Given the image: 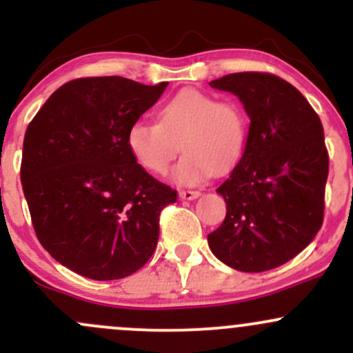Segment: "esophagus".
<instances>
[{"label":"esophagus","instance_id":"obj_1","mask_svg":"<svg viewBox=\"0 0 353 353\" xmlns=\"http://www.w3.org/2000/svg\"><path fill=\"white\" fill-rule=\"evenodd\" d=\"M199 191H194V190H181L179 191V198L181 199H194L199 196Z\"/></svg>","mask_w":353,"mask_h":353}]
</instances>
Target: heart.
I'll list each match as a JSON object with an SVG mask.
<instances>
[{
  "label": "heart",
  "mask_w": 353,
  "mask_h": 353,
  "mask_svg": "<svg viewBox=\"0 0 353 353\" xmlns=\"http://www.w3.org/2000/svg\"><path fill=\"white\" fill-rule=\"evenodd\" d=\"M245 141L243 108L194 88H184L163 102L159 123L137 121L128 130L131 155L148 172H165L181 143L184 155L172 170L179 184H199L212 172L229 170L243 155Z\"/></svg>",
  "instance_id": "b5f03b06"
}]
</instances>
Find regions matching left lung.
Instances as JSON below:
<instances>
[{"label": "left lung", "mask_w": 353, "mask_h": 353, "mask_svg": "<svg viewBox=\"0 0 353 353\" xmlns=\"http://www.w3.org/2000/svg\"><path fill=\"white\" fill-rule=\"evenodd\" d=\"M210 85L236 94L251 124L239 163L216 190L227 215L208 234V245L239 272L273 270L297 256L323 225L330 159L321 119L276 74L244 71Z\"/></svg>", "instance_id": "obj_1"}]
</instances>
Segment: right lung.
<instances>
[{"mask_svg": "<svg viewBox=\"0 0 353 353\" xmlns=\"http://www.w3.org/2000/svg\"><path fill=\"white\" fill-rule=\"evenodd\" d=\"M167 81L77 78L39 109L23 138L20 179L42 248L92 280L138 272L154 254L159 216L177 191L131 155L128 130Z\"/></svg>", "mask_w": 353, "mask_h": 353, "instance_id": "obj_1", "label": "right lung"}]
</instances>
